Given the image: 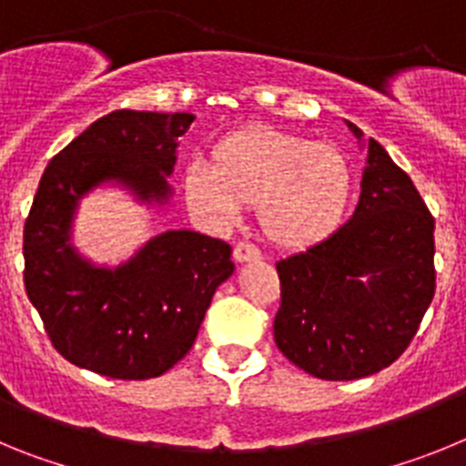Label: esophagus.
<instances>
[{"mask_svg":"<svg viewBox=\"0 0 466 466\" xmlns=\"http://www.w3.org/2000/svg\"><path fill=\"white\" fill-rule=\"evenodd\" d=\"M233 258H236L238 263H245V261H257V258H261V252H258L257 247L252 245V242H238L236 247H233Z\"/></svg>","mask_w":466,"mask_h":466,"instance_id":"1","label":"esophagus"}]
</instances>
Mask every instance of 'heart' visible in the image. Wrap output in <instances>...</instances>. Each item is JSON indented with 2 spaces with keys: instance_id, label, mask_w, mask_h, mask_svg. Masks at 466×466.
<instances>
[{
  "instance_id": "heart-1",
  "label": "heart",
  "mask_w": 466,
  "mask_h": 466,
  "mask_svg": "<svg viewBox=\"0 0 466 466\" xmlns=\"http://www.w3.org/2000/svg\"><path fill=\"white\" fill-rule=\"evenodd\" d=\"M212 156L214 163L193 158L184 170L187 203L212 224H233L245 205H258L270 242L306 249L343 221L352 170L331 144L275 127H245L217 142Z\"/></svg>"
}]
</instances>
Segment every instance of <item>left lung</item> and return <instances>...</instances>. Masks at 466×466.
<instances>
[{"label": "left lung", "instance_id": "obj_1", "mask_svg": "<svg viewBox=\"0 0 466 466\" xmlns=\"http://www.w3.org/2000/svg\"><path fill=\"white\" fill-rule=\"evenodd\" d=\"M275 268L279 352L322 380L373 376L409 348L434 299V217L410 177L369 139L355 214Z\"/></svg>", "mask_w": 466, "mask_h": 466}]
</instances>
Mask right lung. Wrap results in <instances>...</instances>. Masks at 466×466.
Instances as JSON below:
<instances>
[{
	"label": "right lung",
	"mask_w": 466,
	"mask_h": 466,
	"mask_svg": "<svg viewBox=\"0 0 466 466\" xmlns=\"http://www.w3.org/2000/svg\"><path fill=\"white\" fill-rule=\"evenodd\" d=\"M193 114L118 109L97 118L44 170L23 230L25 291L53 348L79 369L118 380L163 376L191 350L212 296L233 275L230 245L166 230L116 268L72 245L79 200L116 182L166 205L167 177Z\"/></svg>",
	"instance_id": "obj_1"
}]
</instances>
